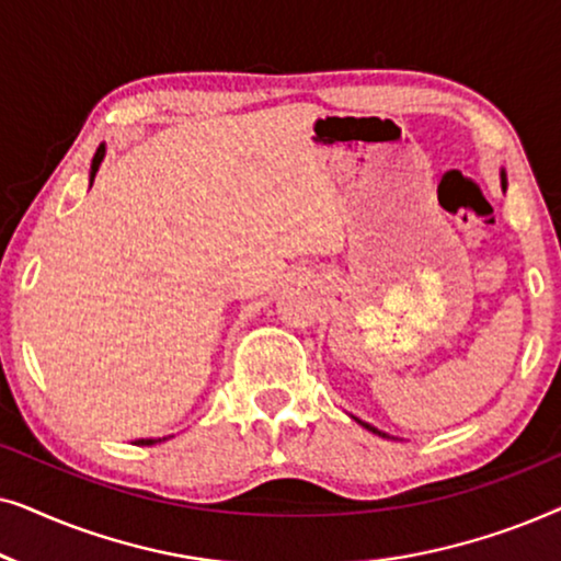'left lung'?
I'll use <instances>...</instances> for the list:
<instances>
[{
  "label": "left lung",
  "instance_id": "8db88e82",
  "mask_svg": "<svg viewBox=\"0 0 561 561\" xmlns=\"http://www.w3.org/2000/svg\"><path fill=\"white\" fill-rule=\"evenodd\" d=\"M501 186H503V191H505V188H508V179H505V171H501ZM352 419H355L359 426H365V428H367V432H373V434H378V436H386V439H390V436H388L386 432H380V428H375L373 424H367V421H359L357 416H352Z\"/></svg>",
  "mask_w": 561,
  "mask_h": 561
}]
</instances>
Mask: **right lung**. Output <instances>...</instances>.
<instances>
[{
	"label": "right lung",
	"mask_w": 561,
	"mask_h": 561,
	"mask_svg": "<svg viewBox=\"0 0 561 561\" xmlns=\"http://www.w3.org/2000/svg\"><path fill=\"white\" fill-rule=\"evenodd\" d=\"M104 156H106V145L102 142L96 148V152H94V160H91V168H89V188H91V183H94V179H96V171H99V165H102V160H104ZM168 436H163V439H135V444L137 447H152V444H158V442H165Z\"/></svg>",
	"instance_id": "obj_1"
}]
</instances>
